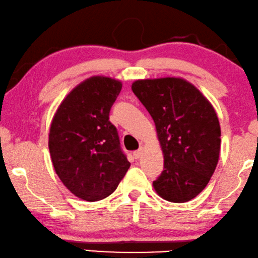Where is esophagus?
<instances>
[{"instance_id":"34e87169","label":"esophagus","mask_w":258,"mask_h":258,"mask_svg":"<svg viewBox=\"0 0 258 258\" xmlns=\"http://www.w3.org/2000/svg\"><path fill=\"white\" fill-rule=\"evenodd\" d=\"M143 153H144V148L140 147L139 150H137L136 152H133V155H134V158H136V159H139V158H141V155H143Z\"/></svg>"}]
</instances>
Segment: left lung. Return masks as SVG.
<instances>
[{"mask_svg": "<svg viewBox=\"0 0 258 258\" xmlns=\"http://www.w3.org/2000/svg\"><path fill=\"white\" fill-rule=\"evenodd\" d=\"M132 91L153 118L164 154V172L153 182L169 202L197 198L220 157L221 127L213 105L186 79H138Z\"/></svg>", "mask_w": 258, "mask_h": 258, "instance_id": "1", "label": "left lung"}]
</instances>
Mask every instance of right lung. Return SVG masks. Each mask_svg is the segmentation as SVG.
<instances>
[{
  "label": "right lung",
  "mask_w": 258,
  "mask_h": 258,
  "mask_svg": "<svg viewBox=\"0 0 258 258\" xmlns=\"http://www.w3.org/2000/svg\"><path fill=\"white\" fill-rule=\"evenodd\" d=\"M121 88L120 81L105 76L85 79L64 98L50 125L53 168L82 200L107 198L131 166L120 150L117 128L108 120Z\"/></svg>",
  "instance_id": "right-lung-1"
}]
</instances>
